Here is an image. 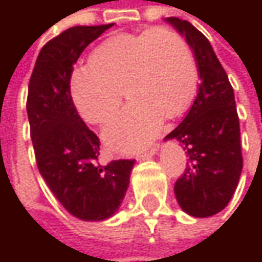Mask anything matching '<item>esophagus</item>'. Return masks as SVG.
Listing matches in <instances>:
<instances>
[{
	"label": "esophagus",
	"instance_id": "1",
	"mask_svg": "<svg viewBox=\"0 0 262 262\" xmlns=\"http://www.w3.org/2000/svg\"><path fill=\"white\" fill-rule=\"evenodd\" d=\"M158 150H159V144H155V145H151V147H148V148L139 150V151L136 153V159L142 161V159L151 158L153 155H156V153H158Z\"/></svg>",
	"mask_w": 262,
	"mask_h": 262
}]
</instances>
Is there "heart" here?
I'll return each instance as SVG.
<instances>
[{"instance_id":"1","label":"heart","mask_w":262,"mask_h":262,"mask_svg":"<svg viewBox=\"0 0 262 262\" xmlns=\"http://www.w3.org/2000/svg\"><path fill=\"white\" fill-rule=\"evenodd\" d=\"M199 70L192 48L178 31L158 27L118 33L103 40L91 62L70 74V92L89 123L107 121L120 107L123 86L132 103L107 123L103 136L118 151H132L156 136L162 115H181L192 101Z\"/></svg>"}]
</instances>
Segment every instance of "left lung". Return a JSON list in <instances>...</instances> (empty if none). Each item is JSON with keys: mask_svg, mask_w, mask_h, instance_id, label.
<instances>
[{"mask_svg": "<svg viewBox=\"0 0 262 262\" xmlns=\"http://www.w3.org/2000/svg\"><path fill=\"white\" fill-rule=\"evenodd\" d=\"M165 21L192 48L200 76L197 97L189 112L165 136L179 141L188 155L174 194L186 214L205 219L226 208L243 170L235 95L209 40L188 21L174 16Z\"/></svg>", "mask_w": 262, "mask_h": 262, "instance_id": "obj_1", "label": "left lung"}]
</instances>
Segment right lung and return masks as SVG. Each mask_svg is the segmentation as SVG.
Returning <instances> with one entry per match:
<instances>
[{
    "mask_svg": "<svg viewBox=\"0 0 262 262\" xmlns=\"http://www.w3.org/2000/svg\"><path fill=\"white\" fill-rule=\"evenodd\" d=\"M112 26L71 27L47 42L28 83L27 114L39 173L62 206L84 222H101L118 211L135 164L97 162L100 139L80 118L70 92L80 54Z\"/></svg>",
    "mask_w": 262,
    "mask_h": 262,
    "instance_id": "obj_1",
    "label": "right lung"
}]
</instances>
